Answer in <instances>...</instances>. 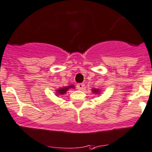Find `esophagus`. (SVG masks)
Listing matches in <instances>:
<instances>
[{"mask_svg": "<svg viewBox=\"0 0 152 152\" xmlns=\"http://www.w3.org/2000/svg\"><path fill=\"white\" fill-rule=\"evenodd\" d=\"M76 87H77V89L79 90V91H82V90H83L85 85H84L83 83H79L76 85Z\"/></svg>", "mask_w": 152, "mask_h": 152, "instance_id": "34e87169", "label": "esophagus"}]
</instances>
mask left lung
<instances>
[{
    "label": "left lung",
    "mask_w": 152,
    "mask_h": 152,
    "mask_svg": "<svg viewBox=\"0 0 152 152\" xmlns=\"http://www.w3.org/2000/svg\"><path fill=\"white\" fill-rule=\"evenodd\" d=\"M92 92H93V94H98V95H99V94H101V91H100V90L99 89H97V88H93V89H92Z\"/></svg>",
    "instance_id": "obj_1"
}]
</instances>
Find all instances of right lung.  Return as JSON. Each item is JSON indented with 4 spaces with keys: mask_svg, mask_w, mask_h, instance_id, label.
<instances>
[{
    "mask_svg": "<svg viewBox=\"0 0 152 152\" xmlns=\"http://www.w3.org/2000/svg\"><path fill=\"white\" fill-rule=\"evenodd\" d=\"M70 88H73V89H74L75 86L73 85H70L67 87H63V88H58V89L56 90V96L64 95V94H66V92H67Z\"/></svg>",
    "mask_w": 152,
    "mask_h": 152,
    "instance_id": "obj_1",
    "label": "right lung"
}]
</instances>
